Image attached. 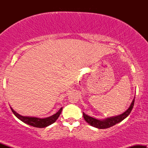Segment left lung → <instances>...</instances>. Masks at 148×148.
Wrapping results in <instances>:
<instances>
[{
	"mask_svg": "<svg viewBox=\"0 0 148 148\" xmlns=\"http://www.w3.org/2000/svg\"><path fill=\"white\" fill-rule=\"evenodd\" d=\"M134 100H135V97H134V99L132 100V103H131L128 109L124 112L123 113H122V114L116 115V116L110 117V118H107L106 119H103V120H99V119H96L86 115V113H84V112H83V115H84L85 120H86L90 125H91V126L96 127V128L97 129L109 128V127L113 126V125H116V124L123 121L124 119L126 118L130 114L131 111H132V108H133L134 107Z\"/></svg>",
	"mask_w": 148,
	"mask_h": 148,
	"instance_id": "1",
	"label": "left lung"
}]
</instances>
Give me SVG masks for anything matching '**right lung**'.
<instances>
[{"mask_svg": "<svg viewBox=\"0 0 148 148\" xmlns=\"http://www.w3.org/2000/svg\"><path fill=\"white\" fill-rule=\"evenodd\" d=\"M12 111L14 113L15 116L18 119H19L21 121L23 122L27 125H30L32 127H37V128H44V127H47L51 125V124L54 123L60 116L61 111H62V108H61L56 113L53 114L51 116L48 117V118H36V117H29V116H23V115L18 114L16 111L10 106Z\"/></svg>", "mask_w": 148, "mask_h": 148, "instance_id": "1", "label": "right lung"}]
</instances>
